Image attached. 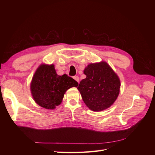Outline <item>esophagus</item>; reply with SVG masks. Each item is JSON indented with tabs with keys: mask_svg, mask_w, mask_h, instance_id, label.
I'll list each match as a JSON object with an SVG mask.
<instances>
[{
	"mask_svg": "<svg viewBox=\"0 0 155 155\" xmlns=\"http://www.w3.org/2000/svg\"><path fill=\"white\" fill-rule=\"evenodd\" d=\"M74 79H75V80H76L77 82H79V77L78 76H74Z\"/></svg>",
	"mask_w": 155,
	"mask_h": 155,
	"instance_id": "esophagus-1",
	"label": "esophagus"
}]
</instances>
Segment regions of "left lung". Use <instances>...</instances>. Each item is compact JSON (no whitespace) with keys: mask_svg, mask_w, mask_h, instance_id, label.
Returning a JSON list of instances; mask_svg holds the SVG:
<instances>
[{"mask_svg":"<svg viewBox=\"0 0 155 155\" xmlns=\"http://www.w3.org/2000/svg\"><path fill=\"white\" fill-rule=\"evenodd\" d=\"M86 78L79 84L85 105L93 111L104 110L110 107L118 96L119 78L109 64L100 62L88 64L84 70Z\"/></svg>","mask_w":155,"mask_h":155,"instance_id":"1","label":"left lung"}]
</instances>
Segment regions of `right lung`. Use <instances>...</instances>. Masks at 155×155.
Listing matches in <instances>:
<instances>
[{
    "label": "right lung",
    "instance_id": "obj_1",
    "mask_svg": "<svg viewBox=\"0 0 155 155\" xmlns=\"http://www.w3.org/2000/svg\"><path fill=\"white\" fill-rule=\"evenodd\" d=\"M78 86V83L67 74L58 76L53 64H42L32 78L31 92L39 106L54 109L61 103L68 88Z\"/></svg>",
    "mask_w": 155,
    "mask_h": 155
}]
</instances>
